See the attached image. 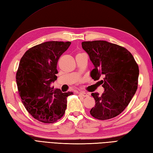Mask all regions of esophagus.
Returning <instances> with one entry per match:
<instances>
[{
    "instance_id": "1",
    "label": "esophagus",
    "mask_w": 153,
    "mask_h": 153,
    "mask_svg": "<svg viewBox=\"0 0 153 153\" xmlns=\"http://www.w3.org/2000/svg\"><path fill=\"white\" fill-rule=\"evenodd\" d=\"M79 94H80L81 96H82V97H88V94L87 93H85V92H83V91L79 92Z\"/></svg>"
}]
</instances>
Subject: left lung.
<instances>
[{"label":"left lung","instance_id":"obj_1","mask_svg":"<svg viewBox=\"0 0 153 153\" xmlns=\"http://www.w3.org/2000/svg\"><path fill=\"white\" fill-rule=\"evenodd\" d=\"M81 45L94 66L91 77L104 79V93L91 94L96 104L91 115L99 120L113 118L125 110L136 93L139 67L132 55L120 45L104 40L83 42Z\"/></svg>","mask_w":153,"mask_h":153}]
</instances>
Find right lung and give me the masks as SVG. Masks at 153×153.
<instances>
[{"label":"right lung","mask_w":153,"mask_h":153,"mask_svg":"<svg viewBox=\"0 0 153 153\" xmlns=\"http://www.w3.org/2000/svg\"><path fill=\"white\" fill-rule=\"evenodd\" d=\"M70 44L46 42L30 48L20 60L16 74L19 94L28 112L40 122L57 121L65 114L67 98L73 94L51 87L57 78L58 60Z\"/></svg>","instance_id":"add662e5"}]
</instances>
